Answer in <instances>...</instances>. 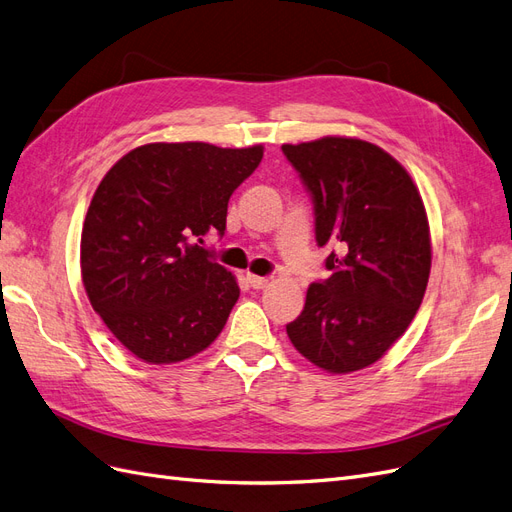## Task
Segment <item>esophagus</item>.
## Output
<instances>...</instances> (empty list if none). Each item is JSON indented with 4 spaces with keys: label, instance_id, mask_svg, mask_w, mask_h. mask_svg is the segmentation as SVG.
<instances>
[{
    "label": "esophagus",
    "instance_id": "obj_1",
    "mask_svg": "<svg viewBox=\"0 0 512 512\" xmlns=\"http://www.w3.org/2000/svg\"><path fill=\"white\" fill-rule=\"evenodd\" d=\"M246 283H249L253 289H263L270 285L268 276H255V274H246Z\"/></svg>",
    "mask_w": 512,
    "mask_h": 512
}]
</instances>
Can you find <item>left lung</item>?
Instances as JSON below:
<instances>
[{"instance_id": "1", "label": "left lung", "mask_w": 512, "mask_h": 512, "mask_svg": "<svg viewBox=\"0 0 512 512\" xmlns=\"http://www.w3.org/2000/svg\"><path fill=\"white\" fill-rule=\"evenodd\" d=\"M283 153L312 197L317 244L332 246V274L308 287L289 340L327 372L361 370L421 306L432 268L423 200L400 163L366 140L327 136Z\"/></svg>"}]
</instances>
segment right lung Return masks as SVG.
Masks as SVG:
<instances>
[{"mask_svg": "<svg viewBox=\"0 0 512 512\" xmlns=\"http://www.w3.org/2000/svg\"><path fill=\"white\" fill-rule=\"evenodd\" d=\"M263 146L155 142L121 157L97 187L80 238L89 302L129 353L176 364L221 334L240 298L204 236L225 234L227 202Z\"/></svg>", "mask_w": 512, "mask_h": 512, "instance_id": "1", "label": "right lung"}]
</instances>
